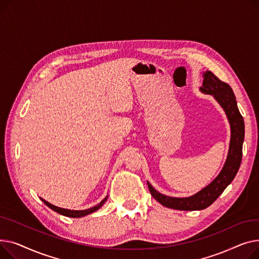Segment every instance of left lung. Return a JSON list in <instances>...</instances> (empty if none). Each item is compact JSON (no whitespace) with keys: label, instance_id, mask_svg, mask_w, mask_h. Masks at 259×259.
I'll use <instances>...</instances> for the list:
<instances>
[{"label":"left lung","instance_id":"8db88e82","mask_svg":"<svg viewBox=\"0 0 259 259\" xmlns=\"http://www.w3.org/2000/svg\"><path fill=\"white\" fill-rule=\"evenodd\" d=\"M203 85L201 92L212 95L224 109L231 127V139L227 160L220 175L203 188L201 191L189 197L167 196L157 191L148 182V189L154 199L165 207L177 210H202L209 207L223 193L226 187L235 178L241 162L242 143L245 138V122L240 115L235 95L231 87L219 79L211 71H206L203 75Z\"/></svg>","mask_w":259,"mask_h":259}]
</instances>
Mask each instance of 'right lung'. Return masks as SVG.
<instances>
[{
    "label": "right lung",
    "mask_w": 259,
    "mask_h": 259,
    "mask_svg": "<svg viewBox=\"0 0 259 259\" xmlns=\"http://www.w3.org/2000/svg\"><path fill=\"white\" fill-rule=\"evenodd\" d=\"M40 200H41L46 205H47L49 208H51L52 210H54L55 212H57V213H59V214L65 215V217H69V218H82V217H85V215H88V214H90V213H93V212H95V211H97L99 208H101V207L103 206V204L106 202V200H108V195H106V196L104 197V199H103L98 205H96V206H94V207H92V208H90V209H85V210H69V209L59 208V207H56V206L50 204V203L47 202V201H45L44 199H41V197H40Z\"/></svg>",
    "instance_id": "add662e5"
}]
</instances>
